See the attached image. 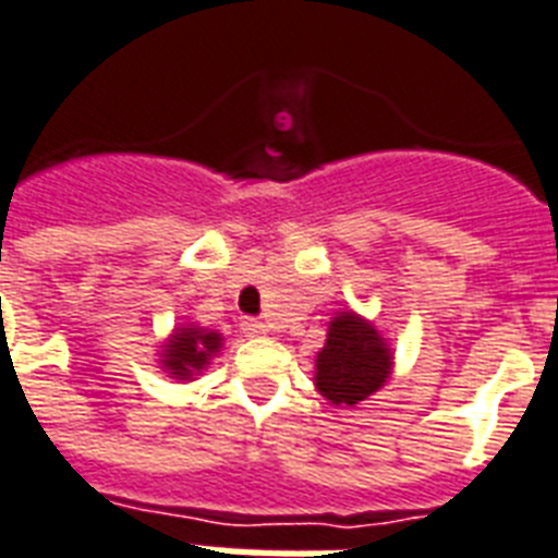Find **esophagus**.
Masks as SVG:
<instances>
[{
    "instance_id": "obj_1",
    "label": "esophagus",
    "mask_w": 558,
    "mask_h": 558,
    "mask_svg": "<svg viewBox=\"0 0 558 558\" xmlns=\"http://www.w3.org/2000/svg\"><path fill=\"white\" fill-rule=\"evenodd\" d=\"M243 331L250 337H264L266 331H269V326H266L264 320H257V317H246V320H243Z\"/></svg>"
}]
</instances>
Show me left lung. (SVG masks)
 Segmentation results:
<instances>
[{"label":"left lung","mask_w":558,"mask_h":558,"mask_svg":"<svg viewBox=\"0 0 558 558\" xmlns=\"http://www.w3.org/2000/svg\"><path fill=\"white\" fill-rule=\"evenodd\" d=\"M388 372L391 354L372 323L351 312L337 315L317 354L315 383L320 395L335 405H357L386 383Z\"/></svg>","instance_id":"8db88e82"}]
</instances>
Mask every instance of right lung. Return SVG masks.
Wrapping results in <instances>:
<instances>
[{
	"label": "right lung",
	"mask_w": 558,
	"mask_h": 558,
	"mask_svg": "<svg viewBox=\"0 0 558 558\" xmlns=\"http://www.w3.org/2000/svg\"><path fill=\"white\" fill-rule=\"evenodd\" d=\"M221 349V335L204 329H178L172 335L170 345L163 349V366L170 368L175 377L186 380L195 372L207 366V360Z\"/></svg>",
	"instance_id": "right-lung-1"
}]
</instances>
